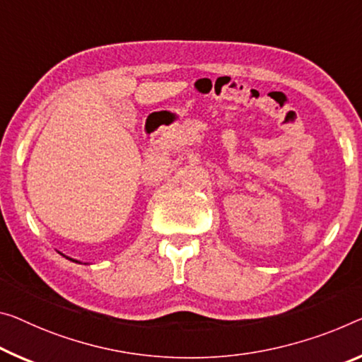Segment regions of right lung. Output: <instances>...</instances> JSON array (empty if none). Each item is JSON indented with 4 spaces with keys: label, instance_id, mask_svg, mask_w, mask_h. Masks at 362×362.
<instances>
[{
    "label": "right lung",
    "instance_id": "obj_1",
    "mask_svg": "<svg viewBox=\"0 0 362 362\" xmlns=\"http://www.w3.org/2000/svg\"><path fill=\"white\" fill-rule=\"evenodd\" d=\"M69 259V257H68ZM69 260H72V259H69ZM72 262H77V260H72Z\"/></svg>",
    "mask_w": 362,
    "mask_h": 362
}]
</instances>
